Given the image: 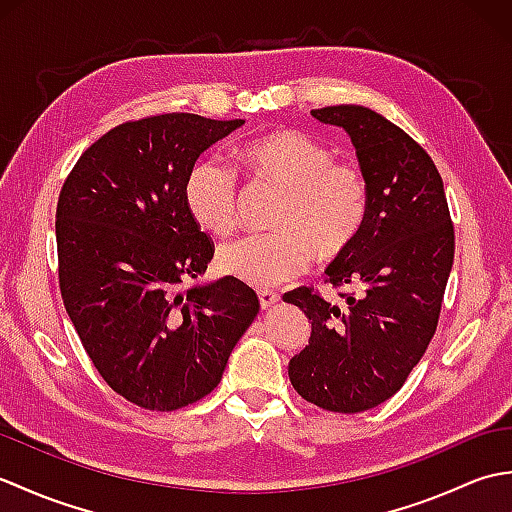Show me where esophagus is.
Wrapping results in <instances>:
<instances>
[{
    "instance_id": "obj_1",
    "label": "esophagus",
    "mask_w": 512,
    "mask_h": 512,
    "mask_svg": "<svg viewBox=\"0 0 512 512\" xmlns=\"http://www.w3.org/2000/svg\"><path fill=\"white\" fill-rule=\"evenodd\" d=\"M257 297H259V306H262L264 310L273 308V306H277V303H279V295H277V292H273V290H259Z\"/></svg>"
}]
</instances>
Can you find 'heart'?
I'll use <instances>...</instances> for the list:
<instances>
[{
    "instance_id": "obj_1",
    "label": "heart",
    "mask_w": 512,
    "mask_h": 512,
    "mask_svg": "<svg viewBox=\"0 0 512 512\" xmlns=\"http://www.w3.org/2000/svg\"><path fill=\"white\" fill-rule=\"evenodd\" d=\"M242 158L259 178L286 189L275 228L226 244L217 264L253 288H275L306 273L314 257H341L361 235L369 191L361 169L336 162L319 140L277 129L244 145ZM237 176L220 158H202L184 180V204L202 231L226 237L239 222Z\"/></svg>"
}]
</instances>
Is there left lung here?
<instances>
[{
  "label": "left lung",
  "instance_id": "1",
  "mask_svg": "<svg viewBox=\"0 0 512 512\" xmlns=\"http://www.w3.org/2000/svg\"><path fill=\"white\" fill-rule=\"evenodd\" d=\"M312 116L350 136L369 213L356 242L325 270V281L350 290L343 303L312 288L284 297L312 323L288 376L312 405L358 413L394 396L427 352L455 235L440 173L409 134L363 105L323 107Z\"/></svg>",
  "mask_w": 512,
  "mask_h": 512
}]
</instances>
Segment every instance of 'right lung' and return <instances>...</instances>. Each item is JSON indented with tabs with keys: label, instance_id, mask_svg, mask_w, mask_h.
I'll use <instances>...</instances> for the list:
<instances>
[{
	"label": "right lung",
	"instance_id": "1",
	"mask_svg": "<svg viewBox=\"0 0 512 512\" xmlns=\"http://www.w3.org/2000/svg\"><path fill=\"white\" fill-rule=\"evenodd\" d=\"M242 125L198 114L118 125L85 149L61 189L63 306L105 383L143 409L211 394L259 312L242 281H198L215 248L184 204L195 160Z\"/></svg>",
	"mask_w": 512,
	"mask_h": 512
}]
</instances>
